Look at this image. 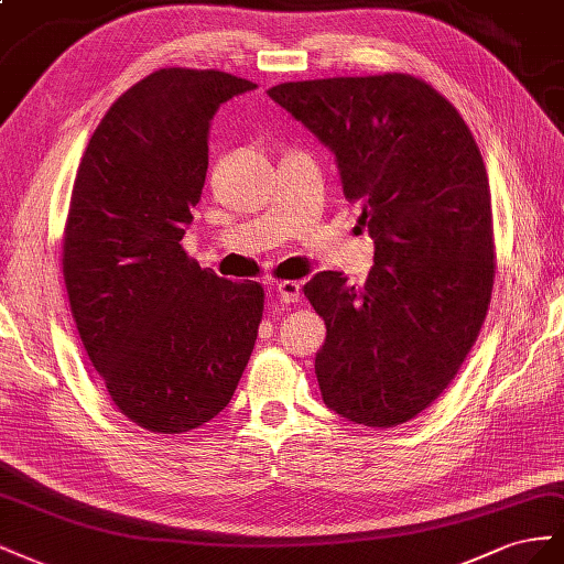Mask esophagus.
Here are the masks:
<instances>
[{"mask_svg":"<svg viewBox=\"0 0 564 564\" xmlns=\"http://www.w3.org/2000/svg\"><path fill=\"white\" fill-rule=\"evenodd\" d=\"M273 291H276L279 300L285 302V304L300 300V283H295V281H281V283H276Z\"/></svg>","mask_w":564,"mask_h":564,"instance_id":"obj_1","label":"esophagus"}]
</instances>
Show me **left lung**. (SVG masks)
<instances>
[{
    "label": "left lung",
    "mask_w": 564,
    "mask_h": 564,
    "mask_svg": "<svg viewBox=\"0 0 564 564\" xmlns=\"http://www.w3.org/2000/svg\"><path fill=\"white\" fill-rule=\"evenodd\" d=\"M269 96L330 149L376 246L361 288L340 271L304 285L326 321L321 397L357 425L406 423L454 380L489 310L485 160L458 110L411 75L283 83Z\"/></svg>",
    "instance_id": "8db88e82"
}]
</instances>
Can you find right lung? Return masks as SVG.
Listing matches in <instances>:
<instances>
[{"instance_id":"right-lung-1","label":"right lung","mask_w":564,"mask_h":564,"mask_svg":"<svg viewBox=\"0 0 564 564\" xmlns=\"http://www.w3.org/2000/svg\"><path fill=\"white\" fill-rule=\"evenodd\" d=\"M254 87L221 70H155L108 108L77 167L63 234L70 312L112 404L151 432L213 421L257 340L262 285L219 279L182 248L210 120Z\"/></svg>"}]
</instances>
